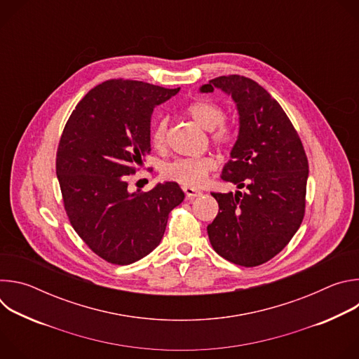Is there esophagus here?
Listing matches in <instances>:
<instances>
[{
	"label": "esophagus",
	"mask_w": 359,
	"mask_h": 359,
	"mask_svg": "<svg viewBox=\"0 0 359 359\" xmlns=\"http://www.w3.org/2000/svg\"><path fill=\"white\" fill-rule=\"evenodd\" d=\"M182 189H183L184 194H186L189 198H194V197H197V196H200V194H201V191H200V190L193 189V187H189V186H183Z\"/></svg>",
	"instance_id": "1"
}]
</instances>
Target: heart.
<instances>
[{"label":"heart","instance_id":"b5f03b06","mask_svg":"<svg viewBox=\"0 0 359 359\" xmlns=\"http://www.w3.org/2000/svg\"><path fill=\"white\" fill-rule=\"evenodd\" d=\"M186 114L203 129L209 130L212 142L220 147H229L234 140L233 128L224 122V109L210 99H196L186 107ZM168 121L166 118H159L153 125L150 132L151 146L162 150L166 144ZM217 162L213 156H201L196 159H176L163 166L162 175L168 180L177 182L183 186L198 187L206 182L209 173L215 170Z\"/></svg>","mask_w":359,"mask_h":359}]
</instances>
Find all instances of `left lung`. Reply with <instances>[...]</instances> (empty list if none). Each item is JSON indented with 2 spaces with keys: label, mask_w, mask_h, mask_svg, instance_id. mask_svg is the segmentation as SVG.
<instances>
[{
  "label": "left lung",
  "mask_w": 359,
  "mask_h": 359,
  "mask_svg": "<svg viewBox=\"0 0 359 359\" xmlns=\"http://www.w3.org/2000/svg\"><path fill=\"white\" fill-rule=\"evenodd\" d=\"M215 88L231 95L240 115L238 137L222 179L245 191L212 193L219 213L208 234L223 259L255 267L277 255L301 226L309 159L287 114L263 86L227 75L200 90Z\"/></svg>",
  "instance_id": "obj_1"
}]
</instances>
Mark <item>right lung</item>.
I'll return each mask as SVG.
<instances>
[{"label": "right lung", "instance_id": "1", "mask_svg": "<svg viewBox=\"0 0 359 359\" xmlns=\"http://www.w3.org/2000/svg\"><path fill=\"white\" fill-rule=\"evenodd\" d=\"M142 81L109 79L72 111L57 150L67 216L100 259L132 264L155 250L184 193L175 182L128 190V177L150 151L153 109L179 92Z\"/></svg>", "mask_w": 359, "mask_h": 359}]
</instances>
